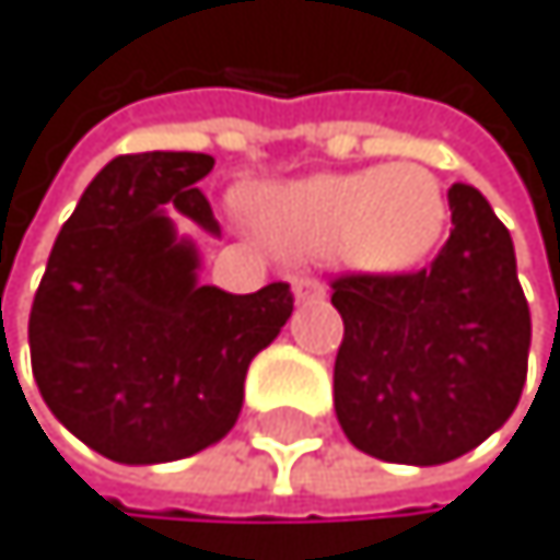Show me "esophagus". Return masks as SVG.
Returning <instances> with one entry per match:
<instances>
[{
	"mask_svg": "<svg viewBox=\"0 0 560 560\" xmlns=\"http://www.w3.org/2000/svg\"><path fill=\"white\" fill-rule=\"evenodd\" d=\"M294 298H298V304H317V301H325V283L314 280V277H298L294 280Z\"/></svg>",
	"mask_w": 560,
	"mask_h": 560,
	"instance_id": "1",
	"label": "esophagus"
}]
</instances>
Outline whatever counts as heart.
<instances>
[{
    "label": "heart",
    "instance_id": "heart-1",
    "mask_svg": "<svg viewBox=\"0 0 560 560\" xmlns=\"http://www.w3.org/2000/svg\"><path fill=\"white\" fill-rule=\"evenodd\" d=\"M249 219L287 259L338 256L370 273H400L434 253L448 205L428 167L389 163L266 184L253 190Z\"/></svg>",
    "mask_w": 560,
    "mask_h": 560
}]
</instances>
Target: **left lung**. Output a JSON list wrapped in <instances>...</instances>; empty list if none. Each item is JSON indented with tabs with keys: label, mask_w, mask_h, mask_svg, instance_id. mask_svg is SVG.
I'll list each match as a JSON object with an SVG mask.
<instances>
[{
	"label": "left lung",
	"mask_w": 560,
	"mask_h": 560,
	"mask_svg": "<svg viewBox=\"0 0 560 560\" xmlns=\"http://www.w3.org/2000/svg\"><path fill=\"white\" fill-rule=\"evenodd\" d=\"M452 235L428 270L338 277L346 322L335 413L359 452L444 465L500 431L527 383L530 307L506 225L472 184H452Z\"/></svg>",
	"instance_id": "8db88e82"
}]
</instances>
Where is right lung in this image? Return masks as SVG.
<instances>
[{"label": "right lung", "instance_id": "right-lung-1", "mask_svg": "<svg viewBox=\"0 0 560 560\" xmlns=\"http://www.w3.org/2000/svg\"><path fill=\"white\" fill-rule=\"evenodd\" d=\"M208 153L116 156L84 187L30 311L33 380L88 448L160 465L222 441L243 410L249 362L287 325V283L225 294L174 219L222 235L198 180Z\"/></svg>", "mask_w": 560, "mask_h": 560}]
</instances>
